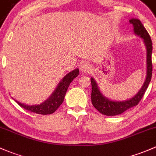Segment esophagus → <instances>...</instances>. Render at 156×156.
<instances>
[{"label": "esophagus", "mask_w": 156, "mask_h": 156, "mask_svg": "<svg viewBox=\"0 0 156 156\" xmlns=\"http://www.w3.org/2000/svg\"><path fill=\"white\" fill-rule=\"evenodd\" d=\"M80 70L82 72H84V73H88L91 70V66L88 63L85 62L80 66Z\"/></svg>", "instance_id": "obj_1"}]
</instances>
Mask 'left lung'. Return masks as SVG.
<instances>
[{
	"label": "left lung",
	"mask_w": 156,
	"mask_h": 156,
	"mask_svg": "<svg viewBox=\"0 0 156 156\" xmlns=\"http://www.w3.org/2000/svg\"><path fill=\"white\" fill-rule=\"evenodd\" d=\"M129 22L133 26V31L135 36H138L143 39L147 50V75L145 81L138 93L132 97L122 101L110 100L103 94L99 88L98 83L93 77L91 78V103L94 108L100 113L107 116H115L122 114L138 105L141 98H143L146 90L148 88L150 82L151 81L152 65V43L148 32L145 29L144 25L138 18H131Z\"/></svg>",
	"instance_id": "obj_1"
}]
</instances>
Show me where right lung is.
I'll return each mask as SVG.
<instances>
[{"label": "right lung", "mask_w": 156, "mask_h": 156, "mask_svg": "<svg viewBox=\"0 0 156 156\" xmlns=\"http://www.w3.org/2000/svg\"><path fill=\"white\" fill-rule=\"evenodd\" d=\"M79 73H80V71H79L78 68H76V69H74L73 71L69 72L68 74L65 75L62 78V80L59 82L56 88L51 94L49 98L47 99L41 104L27 105L16 100V103L20 106L24 108V109L34 112V113L39 114V115H51V114H53L63 103L68 86L73 81V79L78 76Z\"/></svg>", "instance_id": "obj_1"}]
</instances>
